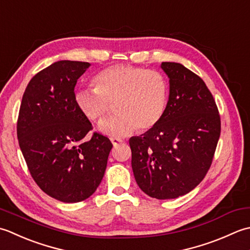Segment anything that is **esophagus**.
<instances>
[{"label": "esophagus", "instance_id": "obj_1", "mask_svg": "<svg viewBox=\"0 0 250 250\" xmlns=\"http://www.w3.org/2000/svg\"><path fill=\"white\" fill-rule=\"evenodd\" d=\"M111 141H112V144H113V146H118V145H120V144H122V142H123V140L122 139H119V138H111Z\"/></svg>", "mask_w": 250, "mask_h": 250}]
</instances>
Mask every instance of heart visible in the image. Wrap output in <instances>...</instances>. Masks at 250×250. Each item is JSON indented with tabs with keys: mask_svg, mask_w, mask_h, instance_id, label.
<instances>
[{
	"mask_svg": "<svg viewBox=\"0 0 250 250\" xmlns=\"http://www.w3.org/2000/svg\"><path fill=\"white\" fill-rule=\"evenodd\" d=\"M93 86L76 91L75 104L88 120L100 123L115 103L118 114L100 125L105 135L126 137L137 129L150 130L164 118L169 84L160 71L115 64L97 74Z\"/></svg>",
	"mask_w": 250,
	"mask_h": 250,
	"instance_id": "1",
	"label": "heart"
}]
</instances>
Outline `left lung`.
Here are the masks:
<instances>
[{
	"label": "left lung",
	"mask_w": 250,
	"mask_h": 250,
	"mask_svg": "<svg viewBox=\"0 0 250 250\" xmlns=\"http://www.w3.org/2000/svg\"><path fill=\"white\" fill-rule=\"evenodd\" d=\"M169 78L164 118L154 128L131 137V167L140 189L157 200L192 191L205 178L220 137L216 101L205 82L185 65L162 62Z\"/></svg>",
	"instance_id": "1"
}]
</instances>
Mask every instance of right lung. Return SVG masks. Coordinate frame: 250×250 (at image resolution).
Masks as SVG:
<instances>
[{
    "mask_svg": "<svg viewBox=\"0 0 250 250\" xmlns=\"http://www.w3.org/2000/svg\"><path fill=\"white\" fill-rule=\"evenodd\" d=\"M88 62L61 60L40 71L25 88L17 120L20 150L33 180L63 203L88 198L103 180L112 142L93 132L74 100Z\"/></svg>",
    "mask_w": 250,
    "mask_h": 250,
    "instance_id": "right-lung-1",
    "label": "right lung"
}]
</instances>
